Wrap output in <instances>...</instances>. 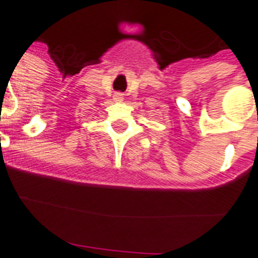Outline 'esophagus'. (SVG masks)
Returning a JSON list of instances; mask_svg holds the SVG:
<instances>
[{
    "mask_svg": "<svg viewBox=\"0 0 258 258\" xmlns=\"http://www.w3.org/2000/svg\"><path fill=\"white\" fill-rule=\"evenodd\" d=\"M113 99H115V100H117V101L123 100V93H121V92H116V93H115V95H113Z\"/></svg>",
    "mask_w": 258,
    "mask_h": 258,
    "instance_id": "esophagus-1",
    "label": "esophagus"
}]
</instances>
